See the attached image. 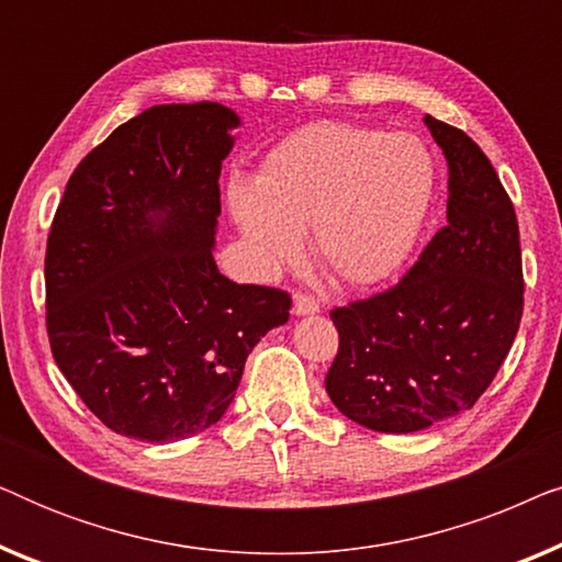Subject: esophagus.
<instances>
[{"label":"esophagus","mask_w":562,"mask_h":562,"mask_svg":"<svg viewBox=\"0 0 562 562\" xmlns=\"http://www.w3.org/2000/svg\"><path fill=\"white\" fill-rule=\"evenodd\" d=\"M317 312H319L317 299L306 296V294L294 296V314H296V317H306V314H317Z\"/></svg>","instance_id":"34e87169"}]
</instances>
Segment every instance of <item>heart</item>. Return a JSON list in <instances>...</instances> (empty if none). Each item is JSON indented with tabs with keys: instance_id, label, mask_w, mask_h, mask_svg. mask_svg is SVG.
Here are the masks:
<instances>
[{
	"instance_id": "obj_1",
	"label": "heart",
	"mask_w": 562,
	"mask_h": 562,
	"mask_svg": "<svg viewBox=\"0 0 562 562\" xmlns=\"http://www.w3.org/2000/svg\"><path fill=\"white\" fill-rule=\"evenodd\" d=\"M435 194L432 153L417 135L356 122H312L276 145L256 183L227 189L229 212L266 271L312 252L340 286L394 276L425 227Z\"/></svg>"
}]
</instances>
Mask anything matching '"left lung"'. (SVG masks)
Segmentation results:
<instances>
[{
    "instance_id": "1",
    "label": "left lung",
    "mask_w": 562,
    "mask_h": 562,
    "mask_svg": "<svg viewBox=\"0 0 562 562\" xmlns=\"http://www.w3.org/2000/svg\"><path fill=\"white\" fill-rule=\"evenodd\" d=\"M448 160V225L396 286L329 312L340 348L325 386L373 432H419L491 386L525 310L509 194L463 130L425 117Z\"/></svg>"
}]
</instances>
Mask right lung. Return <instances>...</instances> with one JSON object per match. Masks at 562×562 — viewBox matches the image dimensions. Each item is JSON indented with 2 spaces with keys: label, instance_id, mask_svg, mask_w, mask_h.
Returning <instances> with one entry per match:
<instances>
[{
  "label": "right lung",
  "instance_id": "obj_1",
  "mask_svg": "<svg viewBox=\"0 0 562 562\" xmlns=\"http://www.w3.org/2000/svg\"><path fill=\"white\" fill-rule=\"evenodd\" d=\"M240 117L156 104L76 166L45 250L53 358L112 432L173 442L217 425L291 296L214 263L220 171Z\"/></svg>",
  "mask_w": 562,
  "mask_h": 562
}]
</instances>
